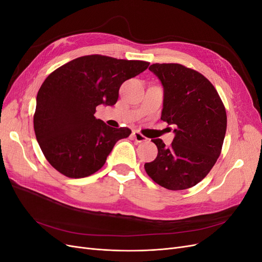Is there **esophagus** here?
<instances>
[{
  "label": "esophagus",
  "mask_w": 262,
  "mask_h": 262,
  "mask_svg": "<svg viewBox=\"0 0 262 262\" xmlns=\"http://www.w3.org/2000/svg\"><path fill=\"white\" fill-rule=\"evenodd\" d=\"M132 137H133V139L136 140L138 143H142V142H145V141H147V138H145L143 134H141L140 132H138V131H134L133 133H132Z\"/></svg>",
  "instance_id": "obj_1"
}]
</instances>
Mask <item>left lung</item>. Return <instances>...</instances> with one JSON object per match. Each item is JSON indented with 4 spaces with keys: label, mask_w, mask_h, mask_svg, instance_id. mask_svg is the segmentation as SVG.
<instances>
[{
    "label": "left lung",
    "mask_w": 262,
    "mask_h": 262,
    "mask_svg": "<svg viewBox=\"0 0 262 262\" xmlns=\"http://www.w3.org/2000/svg\"><path fill=\"white\" fill-rule=\"evenodd\" d=\"M148 70L163 85L161 119L172 125L169 147L153 139L158 153L145 163L147 175L169 190L195 186L208 175L221 154L226 133L225 107L212 83L196 71L178 63H155Z\"/></svg>",
    "instance_id": "left-lung-1"
}]
</instances>
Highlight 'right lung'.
I'll list each match as a JSON object with an SVG mask.
<instances>
[{"instance_id": "add662e5", "label": "right lung", "mask_w": 262, "mask_h": 262, "mask_svg": "<svg viewBox=\"0 0 262 262\" xmlns=\"http://www.w3.org/2000/svg\"><path fill=\"white\" fill-rule=\"evenodd\" d=\"M148 66L92 54L68 62L46 78L37 94L34 129L53 168L70 178H84L104 166L115 144L131 130L96 119V107L114 106L121 84Z\"/></svg>"}]
</instances>
